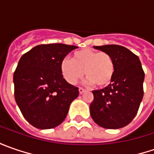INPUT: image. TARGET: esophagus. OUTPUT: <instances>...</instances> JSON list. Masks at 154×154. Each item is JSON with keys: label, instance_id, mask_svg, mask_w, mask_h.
I'll use <instances>...</instances> for the list:
<instances>
[{"label": "esophagus", "instance_id": "34e87169", "mask_svg": "<svg viewBox=\"0 0 154 154\" xmlns=\"http://www.w3.org/2000/svg\"><path fill=\"white\" fill-rule=\"evenodd\" d=\"M79 92H80V94H82V93H84V92H86V90L83 87H80L79 88Z\"/></svg>", "mask_w": 154, "mask_h": 154}]
</instances>
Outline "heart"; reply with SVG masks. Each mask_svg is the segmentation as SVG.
I'll list each match as a JSON object with an SVG mask.
<instances>
[{
    "mask_svg": "<svg viewBox=\"0 0 154 154\" xmlns=\"http://www.w3.org/2000/svg\"><path fill=\"white\" fill-rule=\"evenodd\" d=\"M61 70L69 84H76L85 73L87 84L95 83L98 86H104L109 85L113 79L115 64L111 56L106 52L84 49L76 51L72 60L64 59Z\"/></svg>",
    "mask_w": 154,
    "mask_h": 154,
    "instance_id": "b5f03b06",
    "label": "heart"
}]
</instances>
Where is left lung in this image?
<instances>
[{
  "label": "left lung",
  "instance_id": "1",
  "mask_svg": "<svg viewBox=\"0 0 154 154\" xmlns=\"http://www.w3.org/2000/svg\"><path fill=\"white\" fill-rule=\"evenodd\" d=\"M93 47L111 56L115 72L109 86L92 91L94 98L90 104L91 116L104 128L127 126L137 114L144 93L145 73L139 57L121 45Z\"/></svg>",
  "mask_w": 154,
  "mask_h": 154
}]
</instances>
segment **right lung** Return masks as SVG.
<instances>
[{"mask_svg":"<svg viewBox=\"0 0 154 154\" xmlns=\"http://www.w3.org/2000/svg\"><path fill=\"white\" fill-rule=\"evenodd\" d=\"M74 45L49 44L35 46L21 56L14 74L15 101L23 116L40 129L60 125L79 88L63 78L61 64Z\"/></svg>","mask_w":154,"mask_h":154,"instance_id":"right-lung-1","label":"right lung"}]
</instances>
